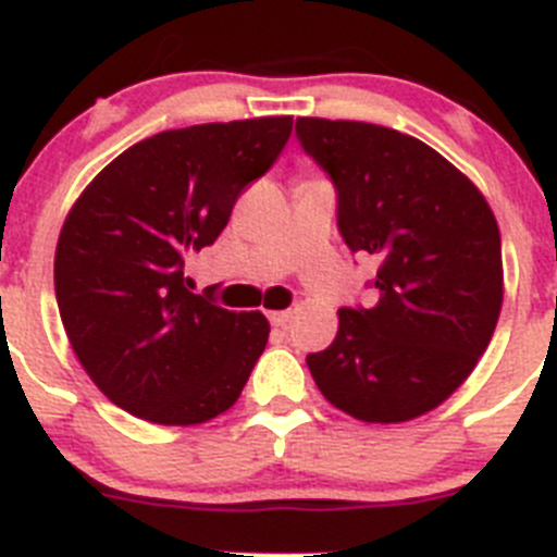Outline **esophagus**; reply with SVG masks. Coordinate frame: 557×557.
<instances>
[{
  "instance_id": "obj_1",
  "label": "esophagus",
  "mask_w": 557,
  "mask_h": 557,
  "mask_svg": "<svg viewBox=\"0 0 557 557\" xmlns=\"http://www.w3.org/2000/svg\"><path fill=\"white\" fill-rule=\"evenodd\" d=\"M269 321H272V326H277V330H285L290 321V310H274V313H269Z\"/></svg>"
}]
</instances>
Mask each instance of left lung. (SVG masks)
<instances>
[{
	"instance_id": "8db88e82",
	"label": "left lung",
	"mask_w": 557,
	"mask_h": 557,
	"mask_svg": "<svg viewBox=\"0 0 557 557\" xmlns=\"http://www.w3.org/2000/svg\"><path fill=\"white\" fill-rule=\"evenodd\" d=\"M296 137L335 184L343 242L379 263L376 305L337 310L310 373L351 418H420L461 387L500 319L495 214L461 170L396 128L299 117Z\"/></svg>"
}]
</instances>
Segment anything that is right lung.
<instances>
[{
  "label": "right lung",
  "instance_id": "right-lung-1",
  "mask_svg": "<svg viewBox=\"0 0 557 557\" xmlns=\"http://www.w3.org/2000/svg\"><path fill=\"white\" fill-rule=\"evenodd\" d=\"M294 117L202 123L123 150L67 211L54 252L60 319L103 396L159 425L227 412L269 341L267 315L191 294V252L225 231Z\"/></svg>",
  "mask_w": 557,
  "mask_h": 557
}]
</instances>
